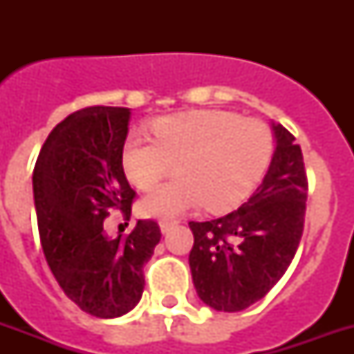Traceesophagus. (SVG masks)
<instances>
[{
    "label": "esophagus",
    "mask_w": 354,
    "mask_h": 354,
    "mask_svg": "<svg viewBox=\"0 0 354 354\" xmlns=\"http://www.w3.org/2000/svg\"><path fill=\"white\" fill-rule=\"evenodd\" d=\"M176 224H178V222L172 221V218H161V221H160L161 233H167V232H169V230H171V227L176 226Z\"/></svg>",
    "instance_id": "obj_1"
}]
</instances>
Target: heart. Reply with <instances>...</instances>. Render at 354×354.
Instances as JSON below:
<instances>
[{"mask_svg":"<svg viewBox=\"0 0 354 354\" xmlns=\"http://www.w3.org/2000/svg\"><path fill=\"white\" fill-rule=\"evenodd\" d=\"M152 139L139 133L122 145L124 174L141 191H150L171 172L176 180L161 185L139 204L147 216H176L204 204L221 215L244 204L268 171L274 133L259 119L232 112L196 110L156 119Z\"/></svg>","mask_w":354,"mask_h":354,"instance_id":"b5f03b06","label":"heart"}]
</instances>
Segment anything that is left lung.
Returning a JSON list of instances; mask_svg holds the SVG:
<instances>
[{
  "mask_svg": "<svg viewBox=\"0 0 354 354\" xmlns=\"http://www.w3.org/2000/svg\"><path fill=\"white\" fill-rule=\"evenodd\" d=\"M275 152L248 202L226 216L189 222L196 294L205 305L239 313L268 294L296 255L305 226L307 172L296 138L272 124Z\"/></svg>",
  "mask_w": 354,
  "mask_h": 354,
  "instance_id": "8db88e82",
  "label": "left lung"
}]
</instances>
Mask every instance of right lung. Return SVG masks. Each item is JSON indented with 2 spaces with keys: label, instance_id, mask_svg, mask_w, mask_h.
I'll use <instances>...</instances> for the list:
<instances>
[{
  "label": "right lung",
  "instance_id": "right-lung-1",
  "mask_svg": "<svg viewBox=\"0 0 354 354\" xmlns=\"http://www.w3.org/2000/svg\"><path fill=\"white\" fill-rule=\"evenodd\" d=\"M130 110L90 106L53 128L35 172L36 218L44 255L64 294L84 313L118 318L132 310L145 288L143 266L154 253L158 222L138 221L127 236L104 233L121 209L130 221L136 191L122 171Z\"/></svg>",
  "mask_w": 354,
  "mask_h": 354
}]
</instances>
